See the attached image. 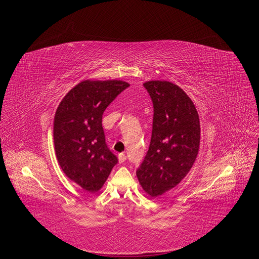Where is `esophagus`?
<instances>
[{
    "label": "esophagus",
    "instance_id": "1",
    "mask_svg": "<svg viewBox=\"0 0 259 259\" xmlns=\"http://www.w3.org/2000/svg\"><path fill=\"white\" fill-rule=\"evenodd\" d=\"M119 161H120L121 163L126 161V154H125V153H120V154H119Z\"/></svg>",
    "mask_w": 259,
    "mask_h": 259
}]
</instances>
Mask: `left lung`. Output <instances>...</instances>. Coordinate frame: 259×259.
Listing matches in <instances>:
<instances>
[{"instance_id":"obj_1","label":"left lung","mask_w":259,"mask_h":259,"mask_svg":"<svg viewBox=\"0 0 259 259\" xmlns=\"http://www.w3.org/2000/svg\"><path fill=\"white\" fill-rule=\"evenodd\" d=\"M144 86L153 103L149 150L136 175L151 198L173 189L189 173L200 148V119L190 97L168 81H148Z\"/></svg>"}]
</instances>
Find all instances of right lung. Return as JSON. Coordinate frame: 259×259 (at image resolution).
Wrapping results in <instances>:
<instances>
[{
  "label": "right lung",
  "mask_w": 259,
  "mask_h": 259,
  "mask_svg": "<svg viewBox=\"0 0 259 259\" xmlns=\"http://www.w3.org/2000/svg\"><path fill=\"white\" fill-rule=\"evenodd\" d=\"M120 80H85L62 98L54 117L55 153L62 171L82 189L95 193L103 188L116 156L109 150L103 114L121 92Z\"/></svg>",
  "instance_id": "obj_1"
}]
</instances>
